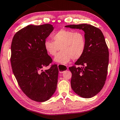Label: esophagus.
Returning <instances> with one entry per match:
<instances>
[{
	"label": "esophagus",
	"instance_id": "34e87169",
	"mask_svg": "<svg viewBox=\"0 0 120 120\" xmlns=\"http://www.w3.org/2000/svg\"><path fill=\"white\" fill-rule=\"evenodd\" d=\"M58 67L60 73H63L64 71H66V70L68 69V67L67 66L61 65L60 64H59L58 65Z\"/></svg>",
	"mask_w": 120,
	"mask_h": 120
}]
</instances>
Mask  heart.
I'll return each instance as SVG.
<instances>
[{"mask_svg":"<svg viewBox=\"0 0 120 120\" xmlns=\"http://www.w3.org/2000/svg\"><path fill=\"white\" fill-rule=\"evenodd\" d=\"M53 41H45L44 46L47 53L51 56H55L54 61L66 64L70 60L80 59L86 49V39L84 34L81 31L61 29L52 36Z\"/></svg>","mask_w":120,"mask_h":120,"instance_id":"obj_1","label":"heart"}]
</instances>
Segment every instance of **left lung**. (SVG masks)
Here are the masks:
<instances>
[{
    "instance_id": "8db88e82",
    "label": "left lung",
    "mask_w": 120,
    "mask_h": 120,
    "mask_svg": "<svg viewBox=\"0 0 120 120\" xmlns=\"http://www.w3.org/2000/svg\"><path fill=\"white\" fill-rule=\"evenodd\" d=\"M84 32L86 49L75 65L69 68L71 72V87L74 92L84 98H92L101 91L105 83L109 62V52L101 30L90 24L66 26Z\"/></svg>"
}]
</instances>
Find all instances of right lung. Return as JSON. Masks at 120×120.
Segmentation results:
<instances>
[{
	"mask_svg": "<svg viewBox=\"0 0 120 120\" xmlns=\"http://www.w3.org/2000/svg\"><path fill=\"white\" fill-rule=\"evenodd\" d=\"M53 29L50 24H30L15 34L11 44L13 73L24 94L37 102L49 100L57 86L56 64L43 70L52 61L44 44Z\"/></svg>",
	"mask_w": 120,
	"mask_h": 120,
	"instance_id": "1",
	"label": "right lung"
}]
</instances>
